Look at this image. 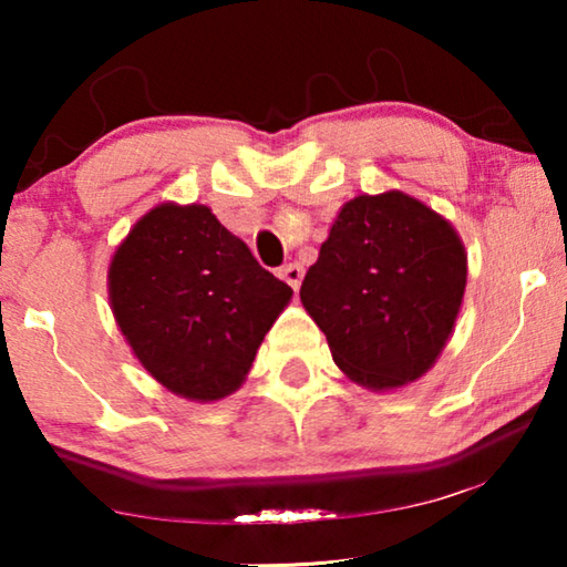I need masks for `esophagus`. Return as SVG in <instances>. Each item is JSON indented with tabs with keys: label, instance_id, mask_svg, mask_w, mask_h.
<instances>
[{
	"label": "esophagus",
	"instance_id": "obj_1",
	"mask_svg": "<svg viewBox=\"0 0 567 567\" xmlns=\"http://www.w3.org/2000/svg\"><path fill=\"white\" fill-rule=\"evenodd\" d=\"M281 278L291 286L293 291H297L301 278H305V266H301V262H289V266L281 268Z\"/></svg>",
	"mask_w": 567,
	"mask_h": 567
}]
</instances>
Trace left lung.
I'll return each instance as SVG.
<instances>
[{
    "label": "left lung",
    "mask_w": 567,
    "mask_h": 567,
    "mask_svg": "<svg viewBox=\"0 0 567 567\" xmlns=\"http://www.w3.org/2000/svg\"><path fill=\"white\" fill-rule=\"evenodd\" d=\"M467 286V255L452 224L400 190L340 208L301 305L332 361L371 390L415 382L439 359Z\"/></svg>",
    "instance_id": "obj_1"
}]
</instances>
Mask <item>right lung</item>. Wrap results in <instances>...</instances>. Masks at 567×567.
<instances>
[{"label": "right lung", "mask_w": 567, "mask_h": 567, "mask_svg": "<svg viewBox=\"0 0 567 567\" xmlns=\"http://www.w3.org/2000/svg\"><path fill=\"white\" fill-rule=\"evenodd\" d=\"M115 322L144 369L188 400L227 398L291 299L206 206L162 204L128 231L111 274Z\"/></svg>", "instance_id": "1"}]
</instances>
